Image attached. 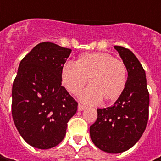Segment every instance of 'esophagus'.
<instances>
[{
	"label": "esophagus",
	"mask_w": 161,
	"mask_h": 161,
	"mask_svg": "<svg viewBox=\"0 0 161 161\" xmlns=\"http://www.w3.org/2000/svg\"><path fill=\"white\" fill-rule=\"evenodd\" d=\"M85 108H86V107H84L83 105H81V104H79V105H78V110H79V111H82Z\"/></svg>",
	"instance_id": "obj_1"
}]
</instances>
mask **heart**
<instances>
[{
	"mask_svg": "<svg viewBox=\"0 0 161 161\" xmlns=\"http://www.w3.org/2000/svg\"><path fill=\"white\" fill-rule=\"evenodd\" d=\"M61 78L72 95H78L90 80L91 86L81 93L80 99L88 105H96L102 99L112 102L119 98L126 86L127 69L123 61L110 53H87L75 64H65Z\"/></svg>",
	"mask_w": 161,
	"mask_h": 161,
	"instance_id": "b5f03b06",
	"label": "heart"
}]
</instances>
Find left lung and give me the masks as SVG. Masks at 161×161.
I'll list each match as a JSON object with an SVG mask.
<instances>
[{"instance_id": "obj_1", "label": "left lung", "mask_w": 161, "mask_h": 161, "mask_svg": "<svg viewBox=\"0 0 161 161\" xmlns=\"http://www.w3.org/2000/svg\"><path fill=\"white\" fill-rule=\"evenodd\" d=\"M114 47L126 66V86L114 106L97 109V118L90 126V134L99 150L120 153L132 148L145 131L150 95L145 71L139 60L129 49Z\"/></svg>"}]
</instances>
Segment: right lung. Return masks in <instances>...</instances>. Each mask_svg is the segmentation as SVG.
<instances>
[{
    "instance_id": "right-lung-1",
    "label": "right lung",
    "mask_w": 161,
    "mask_h": 161,
    "mask_svg": "<svg viewBox=\"0 0 161 161\" xmlns=\"http://www.w3.org/2000/svg\"><path fill=\"white\" fill-rule=\"evenodd\" d=\"M71 50L43 42L22 59L12 86V117L21 137L32 147L58 145L78 103L62 86V69Z\"/></svg>"
}]
</instances>
